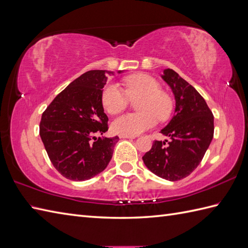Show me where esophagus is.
Instances as JSON below:
<instances>
[{
    "label": "esophagus",
    "instance_id": "34e87169",
    "mask_svg": "<svg viewBox=\"0 0 248 248\" xmlns=\"http://www.w3.org/2000/svg\"><path fill=\"white\" fill-rule=\"evenodd\" d=\"M120 139H135L134 135H124V134H120Z\"/></svg>",
    "mask_w": 248,
    "mask_h": 248
}]
</instances>
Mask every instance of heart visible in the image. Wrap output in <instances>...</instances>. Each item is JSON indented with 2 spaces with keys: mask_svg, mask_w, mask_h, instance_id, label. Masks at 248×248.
I'll list each match as a JSON object with an SVG mask.
<instances>
[{
  "mask_svg": "<svg viewBox=\"0 0 248 248\" xmlns=\"http://www.w3.org/2000/svg\"><path fill=\"white\" fill-rule=\"evenodd\" d=\"M127 93L117 84L108 83L102 89L101 103L108 114H118L127 108L128 96L136 100L138 113L121 115L116 118L112 128L116 133L138 135L154 127L156 117L166 119L172 110V100L167 93L161 91V85L155 78L139 73L124 80Z\"/></svg>",
  "mask_w": 248,
  "mask_h": 248,
  "instance_id": "b5f03b06",
  "label": "heart"
}]
</instances>
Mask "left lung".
I'll return each mask as SVG.
<instances>
[{
    "instance_id": "8db88e82",
    "label": "left lung",
    "mask_w": 248,
    "mask_h": 248,
    "mask_svg": "<svg viewBox=\"0 0 248 248\" xmlns=\"http://www.w3.org/2000/svg\"><path fill=\"white\" fill-rule=\"evenodd\" d=\"M162 78L175 94V115L161 133L170 140H155L143 156L145 165L157 177L178 181L200 164L214 134V117L196 89L176 71L165 69Z\"/></svg>"
}]
</instances>
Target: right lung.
Returning a JSON list of instances; mask_svg holds the SVG:
<instances>
[{
  "label": "right lung",
  "instance_id": "1",
  "mask_svg": "<svg viewBox=\"0 0 248 248\" xmlns=\"http://www.w3.org/2000/svg\"><path fill=\"white\" fill-rule=\"evenodd\" d=\"M121 71H118L120 73ZM107 70L87 71L54 98L41 116L39 134L55 170L73 181L103 171L119 138H103L108 118L101 103Z\"/></svg>",
  "mask_w": 248,
  "mask_h": 248
}]
</instances>
